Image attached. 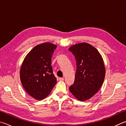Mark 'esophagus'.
Here are the masks:
<instances>
[{"label": "esophagus", "instance_id": "obj_1", "mask_svg": "<svg viewBox=\"0 0 126 126\" xmlns=\"http://www.w3.org/2000/svg\"><path fill=\"white\" fill-rule=\"evenodd\" d=\"M59 81H63L64 80V78H59Z\"/></svg>", "mask_w": 126, "mask_h": 126}]
</instances>
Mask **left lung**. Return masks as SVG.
I'll return each instance as SVG.
<instances>
[{"mask_svg": "<svg viewBox=\"0 0 126 126\" xmlns=\"http://www.w3.org/2000/svg\"><path fill=\"white\" fill-rule=\"evenodd\" d=\"M69 50L75 58L77 70L70 93L81 101L96 93L104 83L106 70L103 58L97 49L88 43L73 45Z\"/></svg>", "mask_w": 126, "mask_h": 126, "instance_id": "1", "label": "left lung"}]
</instances>
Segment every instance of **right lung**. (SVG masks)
<instances>
[{
    "mask_svg": "<svg viewBox=\"0 0 126 126\" xmlns=\"http://www.w3.org/2000/svg\"><path fill=\"white\" fill-rule=\"evenodd\" d=\"M57 46L45 42L34 47L25 57L20 78L25 91L34 99H44L57 83L51 66L52 56Z\"/></svg>",
    "mask_w": 126,
    "mask_h": 126,
    "instance_id": "1",
    "label": "right lung"
}]
</instances>
